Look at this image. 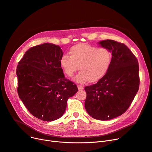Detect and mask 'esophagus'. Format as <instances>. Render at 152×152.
<instances>
[{"label": "esophagus", "mask_w": 152, "mask_h": 152, "mask_svg": "<svg viewBox=\"0 0 152 152\" xmlns=\"http://www.w3.org/2000/svg\"><path fill=\"white\" fill-rule=\"evenodd\" d=\"M77 88H78V89L79 90H82L83 89V86H82V85H78L77 86Z\"/></svg>", "instance_id": "1"}]
</instances>
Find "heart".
Instances as JSON below:
<instances>
[{
    "label": "heart",
    "instance_id": "b5f03b06",
    "mask_svg": "<svg viewBox=\"0 0 152 152\" xmlns=\"http://www.w3.org/2000/svg\"><path fill=\"white\" fill-rule=\"evenodd\" d=\"M70 56L64 55L60 59L65 75L73 77L78 67L80 72L75 80L80 83H95L101 80L110 69L112 54L105 48H98L86 43H79L69 50Z\"/></svg>",
    "mask_w": 152,
    "mask_h": 152
}]
</instances>
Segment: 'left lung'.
I'll return each instance as SVG.
<instances>
[{
  "label": "left lung",
  "instance_id": "left-lung-1",
  "mask_svg": "<svg viewBox=\"0 0 152 152\" xmlns=\"http://www.w3.org/2000/svg\"><path fill=\"white\" fill-rule=\"evenodd\" d=\"M98 44L112 53V61L101 80L85 87V107L93 118L107 121L124 113L132 103L139 88V66L136 57L123 43L107 39Z\"/></svg>",
  "mask_w": 152,
  "mask_h": 152
}]
</instances>
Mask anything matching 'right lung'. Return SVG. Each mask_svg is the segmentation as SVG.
<instances>
[{"mask_svg": "<svg viewBox=\"0 0 152 152\" xmlns=\"http://www.w3.org/2000/svg\"><path fill=\"white\" fill-rule=\"evenodd\" d=\"M61 47L44 43L29 49L18 62L16 74L19 98L34 117L44 121L60 118L76 85L65 78L60 65Z\"/></svg>", "mask_w": 152, "mask_h": 152, "instance_id": "right-lung-1", "label": "right lung"}]
</instances>
